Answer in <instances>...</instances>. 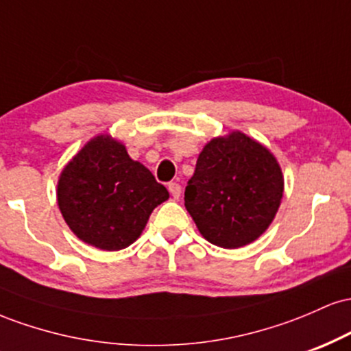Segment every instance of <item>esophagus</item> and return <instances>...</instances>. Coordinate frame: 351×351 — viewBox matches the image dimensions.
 Here are the masks:
<instances>
[{
  "label": "esophagus",
  "mask_w": 351,
  "mask_h": 351,
  "mask_svg": "<svg viewBox=\"0 0 351 351\" xmlns=\"http://www.w3.org/2000/svg\"><path fill=\"white\" fill-rule=\"evenodd\" d=\"M168 191H170V195L173 196V198L178 199L180 195H181V186L178 183H170V184H168Z\"/></svg>",
  "instance_id": "1"
}]
</instances>
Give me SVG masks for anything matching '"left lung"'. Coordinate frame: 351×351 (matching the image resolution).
Here are the masks:
<instances>
[{"mask_svg":"<svg viewBox=\"0 0 351 351\" xmlns=\"http://www.w3.org/2000/svg\"><path fill=\"white\" fill-rule=\"evenodd\" d=\"M282 195L276 156L243 132H231L204 145L184 189V206L204 239L237 249L271 226Z\"/></svg>","mask_w":351,"mask_h":351,"instance_id":"left-lung-1","label":"left lung"}]
</instances>
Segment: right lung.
I'll use <instances>...</instances> for the list:
<instances>
[{"label":"right lung","instance_id":"add662e5","mask_svg":"<svg viewBox=\"0 0 351 351\" xmlns=\"http://www.w3.org/2000/svg\"><path fill=\"white\" fill-rule=\"evenodd\" d=\"M168 198V189L110 135L84 145L58 181V204L67 226L102 251L135 243L153 209Z\"/></svg>","mask_w":351,"mask_h":351}]
</instances>
